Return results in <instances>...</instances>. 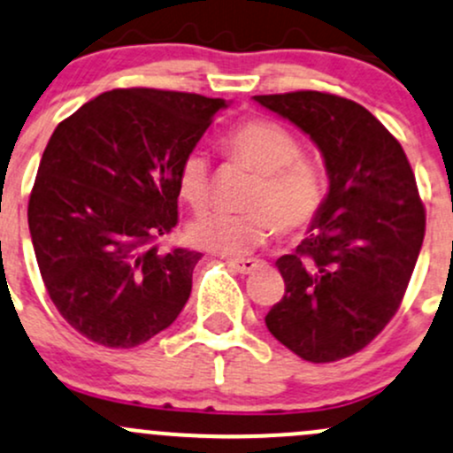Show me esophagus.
<instances>
[{
    "mask_svg": "<svg viewBox=\"0 0 453 453\" xmlns=\"http://www.w3.org/2000/svg\"><path fill=\"white\" fill-rule=\"evenodd\" d=\"M227 266L234 268L236 273H242V275H250L260 266V260H256V257H238V260H227Z\"/></svg>",
    "mask_w": 453,
    "mask_h": 453,
    "instance_id": "34e87169",
    "label": "esophagus"
}]
</instances>
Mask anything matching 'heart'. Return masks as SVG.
Here are the masks:
<instances>
[{
    "instance_id": "b5f03b06",
    "label": "heart",
    "mask_w": 453,
    "mask_h": 453,
    "mask_svg": "<svg viewBox=\"0 0 453 453\" xmlns=\"http://www.w3.org/2000/svg\"><path fill=\"white\" fill-rule=\"evenodd\" d=\"M227 154L250 170L256 180L247 193V212L206 211L187 226L196 247L242 256L262 245L273 230L296 234L310 227L326 200V178L316 163L301 157L299 139L281 124L256 118L241 122L223 139ZM178 196L202 208L211 196V163L202 150H191L178 167Z\"/></svg>"
}]
</instances>
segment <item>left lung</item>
<instances>
[{
  "instance_id": "left-lung-1",
  "label": "left lung",
  "mask_w": 453,
  "mask_h": 453,
  "mask_svg": "<svg viewBox=\"0 0 453 453\" xmlns=\"http://www.w3.org/2000/svg\"><path fill=\"white\" fill-rule=\"evenodd\" d=\"M310 135L329 193L310 236L275 262L286 295L268 331L311 364L365 348L394 318L426 234V208L400 142L359 103L326 92L253 96Z\"/></svg>"
}]
</instances>
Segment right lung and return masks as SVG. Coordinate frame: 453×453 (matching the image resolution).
Returning a JSON list of instances; mask_svg holds the SVG:
<instances>
[{
  "label": "right lung",
  "mask_w": 453,
  "mask_h": 453,
  "mask_svg": "<svg viewBox=\"0 0 453 453\" xmlns=\"http://www.w3.org/2000/svg\"><path fill=\"white\" fill-rule=\"evenodd\" d=\"M223 98L111 89L59 122L27 206L53 305L88 340L133 348L176 320L202 253L161 251L178 223V167Z\"/></svg>",
  "instance_id": "obj_1"
}]
</instances>
